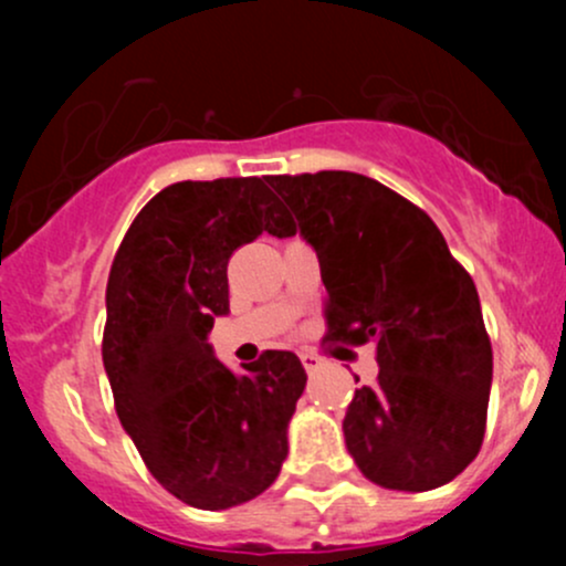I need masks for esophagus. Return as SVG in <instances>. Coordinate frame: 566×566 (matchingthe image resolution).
<instances>
[{
    "label": "esophagus",
    "instance_id": "1",
    "mask_svg": "<svg viewBox=\"0 0 566 566\" xmlns=\"http://www.w3.org/2000/svg\"><path fill=\"white\" fill-rule=\"evenodd\" d=\"M298 356H301V364H304L306 373H315L319 364H323V361H319V356H315V353H312V350H301Z\"/></svg>",
    "mask_w": 566,
    "mask_h": 566
}]
</instances>
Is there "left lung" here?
Wrapping results in <instances>:
<instances>
[{
    "label": "left lung",
    "instance_id": "obj_1",
    "mask_svg": "<svg viewBox=\"0 0 566 566\" xmlns=\"http://www.w3.org/2000/svg\"><path fill=\"white\" fill-rule=\"evenodd\" d=\"M328 293V339L378 350V384L347 405L345 443L369 482L424 493L479 454L493 347L473 279L430 216L356 172L273 175ZM295 235L276 232V238Z\"/></svg>",
    "mask_w": 566,
    "mask_h": 566
}]
</instances>
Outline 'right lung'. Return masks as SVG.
<instances>
[{
  "label": "right lung",
  "instance_id": "right-lung-1",
  "mask_svg": "<svg viewBox=\"0 0 566 566\" xmlns=\"http://www.w3.org/2000/svg\"><path fill=\"white\" fill-rule=\"evenodd\" d=\"M290 230L265 177L182 180L139 210L112 262L104 367L119 424L153 476L197 510L247 504L287 460L306 386L298 356L265 350L238 375L208 334L230 312L232 251Z\"/></svg>",
  "mask_w": 566,
  "mask_h": 566
}]
</instances>
